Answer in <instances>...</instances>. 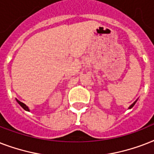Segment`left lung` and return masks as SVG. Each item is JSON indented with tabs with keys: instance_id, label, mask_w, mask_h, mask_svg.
<instances>
[{
	"instance_id": "1",
	"label": "left lung",
	"mask_w": 154,
	"mask_h": 154,
	"mask_svg": "<svg viewBox=\"0 0 154 154\" xmlns=\"http://www.w3.org/2000/svg\"><path fill=\"white\" fill-rule=\"evenodd\" d=\"M137 101H134V103H133V104H132V105H130V106H129V109H131V108H133V107H134V105H135V104H136Z\"/></svg>"
}]
</instances>
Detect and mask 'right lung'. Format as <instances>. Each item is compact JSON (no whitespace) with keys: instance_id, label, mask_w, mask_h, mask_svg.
I'll list each match as a JSON object with an SVG mask.
<instances>
[{"instance_id":"obj_1","label":"right lung","mask_w":154,"mask_h":154,"mask_svg":"<svg viewBox=\"0 0 154 154\" xmlns=\"http://www.w3.org/2000/svg\"><path fill=\"white\" fill-rule=\"evenodd\" d=\"M16 100H17V101L18 104H19V105H20V106H21V107H22L23 109H24L26 110V111H29V107H28L27 105H25V104H24V103H22V102H21V101H18L17 99H16Z\"/></svg>"}]
</instances>
